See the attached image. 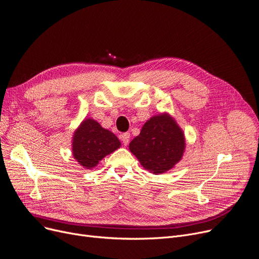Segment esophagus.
<instances>
[{"label":"esophagus","instance_id":"1","mask_svg":"<svg viewBox=\"0 0 259 259\" xmlns=\"http://www.w3.org/2000/svg\"><path fill=\"white\" fill-rule=\"evenodd\" d=\"M129 140H130V133H128V132L123 133V135L121 136V141H122V144H123V145H128Z\"/></svg>","mask_w":259,"mask_h":259}]
</instances>
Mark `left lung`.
<instances>
[{"instance_id": "1", "label": "left lung", "mask_w": 259, "mask_h": 259, "mask_svg": "<svg viewBox=\"0 0 259 259\" xmlns=\"http://www.w3.org/2000/svg\"><path fill=\"white\" fill-rule=\"evenodd\" d=\"M186 148L184 132L167 114L151 117L133 139L129 149L141 165L150 173L161 174L170 169L183 157Z\"/></svg>"}]
</instances>
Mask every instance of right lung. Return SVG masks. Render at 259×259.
I'll list each match as a JSON object with an SVG mask.
<instances>
[{"label":"right lung","instance_id":"1","mask_svg":"<svg viewBox=\"0 0 259 259\" xmlns=\"http://www.w3.org/2000/svg\"><path fill=\"white\" fill-rule=\"evenodd\" d=\"M119 146L120 142L114 133L103 129L96 120L88 118L74 132L72 154L79 164L92 168Z\"/></svg>","mask_w":259,"mask_h":259}]
</instances>
